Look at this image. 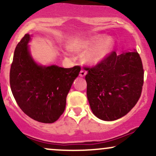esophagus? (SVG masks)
Masks as SVG:
<instances>
[{
	"instance_id": "esophagus-1",
	"label": "esophagus",
	"mask_w": 156,
	"mask_h": 156,
	"mask_svg": "<svg viewBox=\"0 0 156 156\" xmlns=\"http://www.w3.org/2000/svg\"><path fill=\"white\" fill-rule=\"evenodd\" d=\"M86 74H87V73L86 72L84 71V70H81V72H80V73H79V75H80V77H84L85 75H86Z\"/></svg>"
}]
</instances>
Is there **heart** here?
<instances>
[{
    "instance_id": "b5f03b06",
    "label": "heart",
    "mask_w": 156,
    "mask_h": 156,
    "mask_svg": "<svg viewBox=\"0 0 156 156\" xmlns=\"http://www.w3.org/2000/svg\"><path fill=\"white\" fill-rule=\"evenodd\" d=\"M69 48L76 52L89 49L83 56L85 62L95 65L104 61L112 51L114 39L103 34L95 35L85 38H75L70 41Z\"/></svg>"
}]
</instances>
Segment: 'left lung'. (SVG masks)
I'll return each mask as SVG.
<instances>
[{"label": "left lung", "instance_id": "obj_1", "mask_svg": "<svg viewBox=\"0 0 156 156\" xmlns=\"http://www.w3.org/2000/svg\"><path fill=\"white\" fill-rule=\"evenodd\" d=\"M87 95L93 114L103 121H115L131 110L141 96L144 69L136 50L113 52L92 68H86Z\"/></svg>", "mask_w": 156, "mask_h": 156}]
</instances>
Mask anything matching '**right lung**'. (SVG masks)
<instances>
[{
	"mask_svg": "<svg viewBox=\"0 0 156 156\" xmlns=\"http://www.w3.org/2000/svg\"><path fill=\"white\" fill-rule=\"evenodd\" d=\"M30 35L17 45L9 74L12 92L21 110L38 122L51 124L64 112L67 94L81 67L37 64L29 49Z\"/></svg>",
	"mask_w": 156,
	"mask_h": 156,
	"instance_id": "obj_1",
	"label": "right lung"
}]
</instances>
